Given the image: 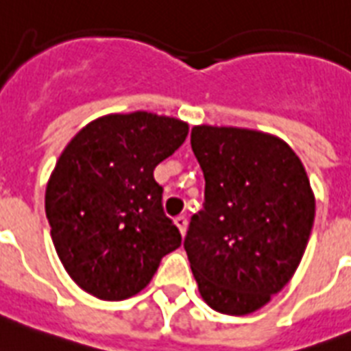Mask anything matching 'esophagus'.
<instances>
[{
	"label": "esophagus",
	"instance_id": "1",
	"mask_svg": "<svg viewBox=\"0 0 351 351\" xmlns=\"http://www.w3.org/2000/svg\"><path fill=\"white\" fill-rule=\"evenodd\" d=\"M176 226L179 228V231H181L182 237H184V234H186V228H188L186 217H178V219H176Z\"/></svg>",
	"mask_w": 351,
	"mask_h": 351
}]
</instances>
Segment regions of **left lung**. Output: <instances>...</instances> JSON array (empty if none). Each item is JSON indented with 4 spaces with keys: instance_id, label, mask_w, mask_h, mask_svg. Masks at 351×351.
I'll use <instances>...</instances> for the list:
<instances>
[{
    "instance_id": "left-lung-1",
    "label": "left lung",
    "mask_w": 351,
    "mask_h": 351,
    "mask_svg": "<svg viewBox=\"0 0 351 351\" xmlns=\"http://www.w3.org/2000/svg\"><path fill=\"white\" fill-rule=\"evenodd\" d=\"M192 150L204 173V210L184 249L199 294L228 315L256 312L296 273L315 217L305 167L278 136L195 125Z\"/></svg>"
}]
</instances>
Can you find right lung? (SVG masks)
Masks as SVG:
<instances>
[{"label":"right lung","instance_id":"1","mask_svg":"<svg viewBox=\"0 0 351 351\" xmlns=\"http://www.w3.org/2000/svg\"><path fill=\"white\" fill-rule=\"evenodd\" d=\"M186 136L188 123L178 118L114 112L89 121L66 145L45 208L55 251L82 291L107 301L134 296L181 245L154 169Z\"/></svg>","mask_w":351,"mask_h":351}]
</instances>
